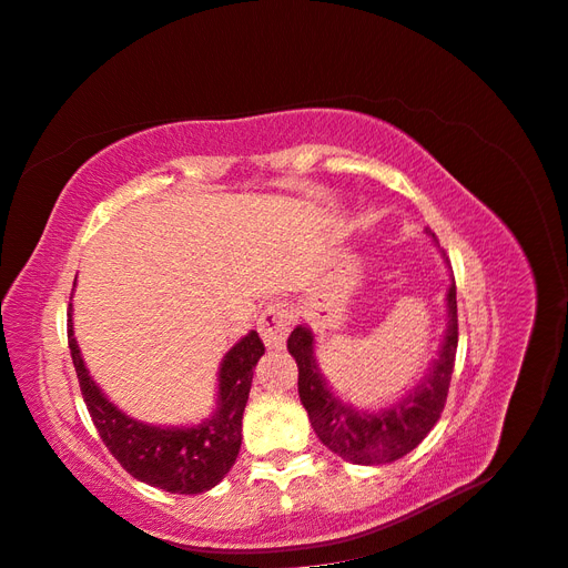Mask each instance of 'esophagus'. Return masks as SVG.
<instances>
[{
	"instance_id": "obj_1",
	"label": "esophagus",
	"mask_w": 568,
	"mask_h": 568,
	"mask_svg": "<svg viewBox=\"0 0 568 568\" xmlns=\"http://www.w3.org/2000/svg\"><path fill=\"white\" fill-rule=\"evenodd\" d=\"M290 312L281 300H273L266 304V310L258 316V335L266 343L268 349H281L285 345V337L290 333Z\"/></svg>"
}]
</instances>
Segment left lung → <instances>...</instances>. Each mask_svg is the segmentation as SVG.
Instances as JSON below:
<instances>
[{
  "mask_svg": "<svg viewBox=\"0 0 568 568\" xmlns=\"http://www.w3.org/2000/svg\"><path fill=\"white\" fill-rule=\"evenodd\" d=\"M447 333L443 339L440 356L433 364V371L416 387L414 395L381 414H366L339 402L331 393V387L323 381L316 366L312 331L297 326L290 333L287 352L295 356L300 368V399L306 414H310L312 428L316 430L318 440L331 452H335L337 457L364 466L387 464L409 455L433 430L445 409L459 343L455 283L449 285L447 293Z\"/></svg>",
  "mask_w": 568,
  "mask_h": 568,
  "instance_id": "8db88e82",
  "label": "left lung"
}]
</instances>
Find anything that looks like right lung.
Returning a JSON list of instances; mask_svg holds the SVG:
<instances>
[{"label": "right lung", "instance_id": "right-lung-1", "mask_svg": "<svg viewBox=\"0 0 568 568\" xmlns=\"http://www.w3.org/2000/svg\"><path fill=\"white\" fill-rule=\"evenodd\" d=\"M69 349L92 424L113 459L133 478L166 493L197 495L212 490L231 471L242 443V414L247 407L254 366L264 354L256 331L225 354L219 374L216 414L194 428H156L128 418L90 378L71 323Z\"/></svg>", "mask_w": 568, "mask_h": 568}]
</instances>
